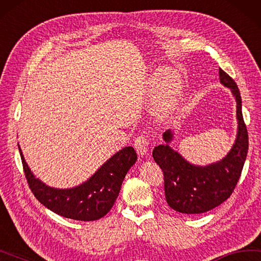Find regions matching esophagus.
Instances as JSON below:
<instances>
[{
	"label": "esophagus",
	"instance_id": "34e87169",
	"mask_svg": "<svg viewBox=\"0 0 261 261\" xmlns=\"http://www.w3.org/2000/svg\"><path fill=\"white\" fill-rule=\"evenodd\" d=\"M134 146L137 150V153L141 156H144L147 154V150H148V140L146 139L145 136L141 135L135 139Z\"/></svg>",
	"mask_w": 261,
	"mask_h": 261
}]
</instances>
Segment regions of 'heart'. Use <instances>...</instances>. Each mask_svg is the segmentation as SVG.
Instances as JSON below:
<instances>
[{"label":"heart","instance_id":"1","mask_svg":"<svg viewBox=\"0 0 261 261\" xmlns=\"http://www.w3.org/2000/svg\"><path fill=\"white\" fill-rule=\"evenodd\" d=\"M151 84L158 91H164L161 106L171 111L177 105L181 93V87L178 82V75L173 69H158L151 76Z\"/></svg>","mask_w":261,"mask_h":261}]
</instances>
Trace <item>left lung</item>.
Listing matches in <instances>:
<instances>
[{
	"instance_id": "obj_1",
	"label": "left lung",
	"mask_w": 261,
	"mask_h": 261,
	"mask_svg": "<svg viewBox=\"0 0 261 261\" xmlns=\"http://www.w3.org/2000/svg\"><path fill=\"white\" fill-rule=\"evenodd\" d=\"M219 80L230 89L236 101L238 132L225 158L207 165H196L182 158L170 144L174 138L171 130L163 134L165 144L156 146L153 158L162 169L165 198L171 209L187 215H198L215 209L228 198L238 184L248 154V131L242 115L240 90L228 74L219 68Z\"/></svg>"
}]
</instances>
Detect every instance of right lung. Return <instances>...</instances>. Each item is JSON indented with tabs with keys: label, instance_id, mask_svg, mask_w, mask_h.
<instances>
[{
	"label": "right lung",
	"instance_id": "right-lung-1",
	"mask_svg": "<svg viewBox=\"0 0 261 261\" xmlns=\"http://www.w3.org/2000/svg\"><path fill=\"white\" fill-rule=\"evenodd\" d=\"M18 148L27 182L37 200L57 215L81 221L98 220L110 212L123 180L137 161L134 147H124L81 185L72 188H55L35 177L19 145Z\"/></svg>",
	"mask_w": 261,
	"mask_h": 261
}]
</instances>
